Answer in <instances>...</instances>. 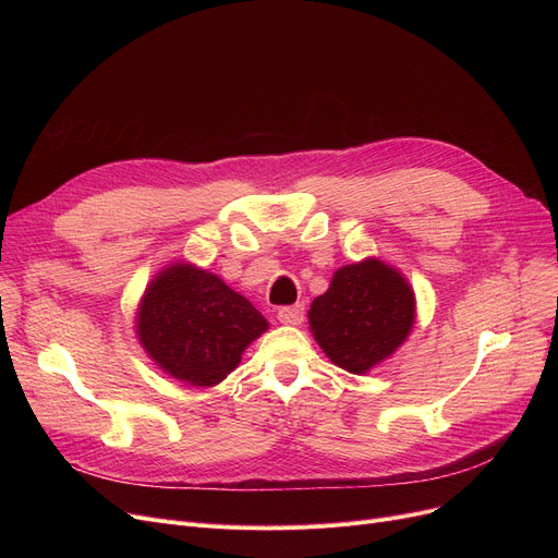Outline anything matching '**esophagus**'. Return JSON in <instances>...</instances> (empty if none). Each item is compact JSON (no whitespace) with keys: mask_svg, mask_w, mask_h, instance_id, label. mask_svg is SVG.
Wrapping results in <instances>:
<instances>
[{"mask_svg":"<svg viewBox=\"0 0 558 558\" xmlns=\"http://www.w3.org/2000/svg\"><path fill=\"white\" fill-rule=\"evenodd\" d=\"M303 316H305V307L301 303L278 310V320L284 326H301Z\"/></svg>","mask_w":558,"mask_h":558,"instance_id":"esophagus-1","label":"esophagus"}]
</instances>
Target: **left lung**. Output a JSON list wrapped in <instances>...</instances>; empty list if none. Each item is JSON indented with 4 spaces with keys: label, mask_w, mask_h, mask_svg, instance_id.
I'll list each match as a JSON object with an SVG mask.
<instances>
[{
    "label": "left lung",
    "mask_w": 558,
    "mask_h": 558,
    "mask_svg": "<svg viewBox=\"0 0 558 558\" xmlns=\"http://www.w3.org/2000/svg\"><path fill=\"white\" fill-rule=\"evenodd\" d=\"M310 332L328 360L355 375L389 360L416 324L414 287L391 264L366 257L337 269L312 301Z\"/></svg>",
    "instance_id": "8db88e82"
}]
</instances>
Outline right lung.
<instances>
[{"mask_svg": "<svg viewBox=\"0 0 558 558\" xmlns=\"http://www.w3.org/2000/svg\"><path fill=\"white\" fill-rule=\"evenodd\" d=\"M267 330L269 320L248 299L185 259L151 278L135 312V335L149 360L169 377L201 389L223 383Z\"/></svg>", "mask_w": 558, "mask_h": 558, "instance_id": "obj_1", "label": "right lung"}]
</instances>
